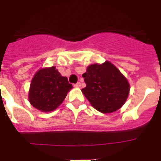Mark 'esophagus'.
I'll return each mask as SVG.
<instances>
[{
	"label": "esophagus",
	"instance_id": "esophagus-1",
	"mask_svg": "<svg viewBox=\"0 0 161 161\" xmlns=\"http://www.w3.org/2000/svg\"><path fill=\"white\" fill-rule=\"evenodd\" d=\"M74 87H75V88H80V87H81V83H79V82H78V83H76V84H74Z\"/></svg>",
	"mask_w": 161,
	"mask_h": 161
}]
</instances>
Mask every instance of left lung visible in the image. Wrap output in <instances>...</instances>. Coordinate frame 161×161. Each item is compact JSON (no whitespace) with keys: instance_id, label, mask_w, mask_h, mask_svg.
<instances>
[{"instance_id":"1","label":"left lung","mask_w":161,"mask_h":161,"mask_svg":"<svg viewBox=\"0 0 161 161\" xmlns=\"http://www.w3.org/2000/svg\"><path fill=\"white\" fill-rule=\"evenodd\" d=\"M86 87L82 89L95 109L109 114L119 109L126 102L130 86L127 78L108 61L94 63L83 74Z\"/></svg>"}]
</instances>
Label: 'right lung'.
<instances>
[{"label": "right lung", "instance_id": "add662e5", "mask_svg": "<svg viewBox=\"0 0 161 161\" xmlns=\"http://www.w3.org/2000/svg\"><path fill=\"white\" fill-rule=\"evenodd\" d=\"M73 85L55 66L39 69L31 79L29 102L42 112H51L61 105Z\"/></svg>", "mask_w": 161, "mask_h": 161}]
</instances>
